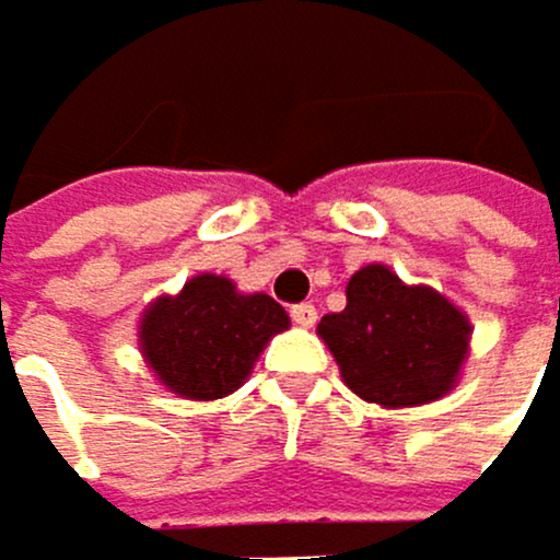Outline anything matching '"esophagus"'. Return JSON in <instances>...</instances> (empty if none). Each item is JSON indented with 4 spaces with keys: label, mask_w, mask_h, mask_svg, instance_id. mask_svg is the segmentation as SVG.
I'll return each mask as SVG.
<instances>
[{
    "label": "esophagus",
    "mask_w": 560,
    "mask_h": 560,
    "mask_svg": "<svg viewBox=\"0 0 560 560\" xmlns=\"http://www.w3.org/2000/svg\"><path fill=\"white\" fill-rule=\"evenodd\" d=\"M292 323L308 329V326L316 323V305H313V302H299V305H292Z\"/></svg>",
    "instance_id": "34e87169"
}]
</instances>
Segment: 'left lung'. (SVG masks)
<instances>
[{"label":"left lung","instance_id":"left-lung-1","mask_svg":"<svg viewBox=\"0 0 560 560\" xmlns=\"http://www.w3.org/2000/svg\"><path fill=\"white\" fill-rule=\"evenodd\" d=\"M343 384L381 408L439 401L469 357V316L429 285H405L387 265L347 282V308L319 319Z\"/></svg>","mask_w":560,"mask_h":560}]
</instances>
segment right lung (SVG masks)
<instances>
[{"mask_svg":"<svg viewBox=\"0 0 560 560\" xmlns=\"http://www.w3.org/2000/svg\"><path fill=\"white\" fill-rule=\"evenodd\" d=\"M289 313L265 292L244 295L224 275H194L176 295H159L139 323V350L159 384L189 401L237 390Z\"/></svg>","mask_w":560,"mask_h":560,"instance_id":"obj_1","label":"right lung"}]
</instances>
